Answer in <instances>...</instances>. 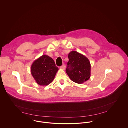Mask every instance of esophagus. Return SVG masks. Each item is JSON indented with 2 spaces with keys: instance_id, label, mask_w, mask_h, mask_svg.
<instances>
[{
  "instance_id": "1",
  "label": "esophagus",
  "mask_w": 128,
  "mask_h": 128,
  "mask_svg": "<svg viewBox=\"0 0 128 128\" xmlns=\"http://www.w3.org/2000/svg\"><path fill=\"white\" fill-rule=\"evenodd\" d=\"M60 68L61 70H64L65 69V66H64V64H62V66L60 67Z\"/></svg>"
}]
</instances>
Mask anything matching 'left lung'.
<instances>
[{"instance_id": "obj_1", "label": "left lung", "mask_w": 128, "mask_h": 128, "mask_svg": "<svg viewBox=\"0 0 128 128\" xmlns=\"http://www.w3.org/2000/svg\"><path fill=\"white\" fill-rule=\"evenodd\" d=\"M66 72L75 83L82 84L89 79L91 66L89 59L84 55L72 51L68 54Z\"/></svg>"}]
</instances>
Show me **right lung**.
Instances as JSON below:
<instances>
[{"instance_id":"add662e5","label":"right lung","mask_w":128,"mask_h":128,"mask_svg":"<svg viewBox=\"0 0 128 128\" xmlns=\"http://www.w3.org/2000/svg\"><path fill=\"white\" fill-rule=\"evenodd\" d=\"M58 70L53 58L45 55L36 60L30 68L33 77L40 86H47L50 84L54 80Z\"/></svg>"}]
</instances>
